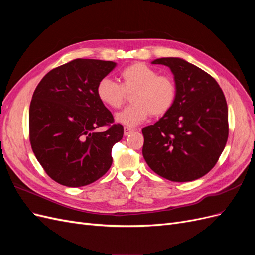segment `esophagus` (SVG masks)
Segmentation results:
<instances>
[{
    "instance_id": "esophagus-1",
    "label": "esophagus",
    "mask_w": 255,
    "mask_h": 255,
    "mask_svg": "<svg viewBox=\"0 0 255 255\" xmlns=\"http://www.w3.org/2000/svg\"><path fill=\"white\" fill-rule=\"evenodd\" d=\"M134 132L133 128H123V133H125V136H128L129 134H132Z\"/></svg>"
}]
</instances>
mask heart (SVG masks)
<instances>
[{"mask_svg":"<svg viewBox=\"0 0 255 255\" xmlns=\"http://www.w3.org/2000/svg\"><path fill=\"white\" fill-rule=\"evenodd\" d=\"M121 84L111 79L98 83L97 96L100 101L111 109H120L128 95H132L133 104L115 116L116 122L134 128L144 122L152 114L163 116L170 111L175 97L176 86L172 78L159 73L142 63L126 67L120 72Z\"/></svg>","mask_w":255,"mask_h":255,"instance_id":"1","label":"heart"}]
</instances>
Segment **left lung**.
Segmentation results:
<instances>
[{
  "label": "left lung",
  "mask_w": 255,
  "mask_h": 255,
  "mask_svg": "<svg viewBox=\"0 0 255 255\" xmlns=\"http://www.w3.org/2000/svg\"><path fill=\"white\" fill-rule=\"evenodd\" d=\"M152 64L170 69L175 101L157 122L142 128V155L152 170L172 182H189L216 165L228 136V105L218 83L202 69L179 57Z\"/></svg>",
  "instance_id": "8db88e82"
}]
</instances>
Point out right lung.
<instances>
[{"mask_svg": "<svg viewBox=\"0 0 255 255\" xmlns=\"http://www.w3.org/2000/svg\"><path fill=\"white\" fill-rule=\"evenodd\" d=\"M114 61L78 58L53 69L38 84L29 106V140L36 158L55 182L81 187L112 166V149L123 127L97 96ZM110 125L105 132H96Z\"/></svg>", "mask_w": 255, "mask_h": 255, "instance_id": "right-lung-1", "label": "right lung"}]
</instances>
